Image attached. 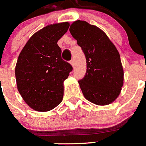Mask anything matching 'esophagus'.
Here are the masks:
<instances>
[{
  "mask_svg": "<svg viewBox=\"0 0 146 146\" xmlns=\"http://www.w3.org/2000/svg\"><path fill=\"white\" fill-rule=\"evenodd\" d=\"M70 64H71V65L72 66H73V67L74 66V60H73V59H72V60H71Z\"/></svg>",
  "mask_w": 146,
  "mask_h": 146,
  "instance_id": "1",
  "label": "esophagus"
}]
</instances>
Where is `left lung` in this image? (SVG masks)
<instances>
[{
	"label": "left lung",
	"mask_w": 146,
	"mask_h": 146,
	"mask_svg": "<svg viewBox=\"0 0 146 146\" xmlns=\"http://www.w3.org/2000/svg\"><path fill=\"white\" fill-rule=\"evenodd\" d=\"M69 31L86 58V73L78 81L85 98L98 105H107L119 96L123 70L116 47L106 33L82 20L71 25Z\"/></svg>",
	"instance_id": "obj_1"
}]
</instances>
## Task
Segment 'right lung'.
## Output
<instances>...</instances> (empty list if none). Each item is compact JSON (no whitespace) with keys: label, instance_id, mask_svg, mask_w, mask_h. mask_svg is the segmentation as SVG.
<instances>
[{"label":"right lung","instance_id":"obj_1","mask_svg":"<svg viewBox=\"0 0 146 146\" xmlns=\"http://www.w3.org/2000/svg\"><path fill=\"white\" fill-rule=\"evenodd\" d=\"M69 23L44 27L32 36L18 57L15 67L17 86L28 106L39 112L58 106L64 96V81L73 68L61 58L57 42Z\"/></svg>","mask_w":146,"mask_h":146}]
</instances>
